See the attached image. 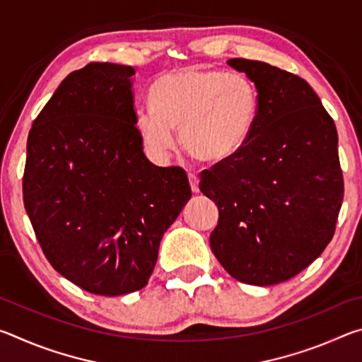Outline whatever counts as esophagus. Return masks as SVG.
Masks as SVG:
<instances>
[{
    "label": "esophagus",
    "instance_id": "esophagus-1",
    "mask_svg": "<svg viewBox=\"0 0 362 362\" xmlns=\"http://www.w3.org/2000/svg\"><path fill=\"white\" fill-rule=\"evenodd\" d=\"M188 180H189V187H192V192L193 193H199V179H198V175L188 174Z\"/></svg>",
    "mask_w": 362,
    "mask_h": 362
}]
</instances>
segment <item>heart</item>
<instances>
[{
    "label": "heart",
    "mask_w": 362,
    "mask_h": 362,
    "mask_svg": "<svg viewBox=\"0 0 362 362\" xmlns=\"http://www.w3.org/2000/svg\"><path fill=\"white\" fill-rule=\"evenodd\" d=\"M153 105L140 107L134 127L148 155L163 163L175 145L174 131L188 155L206 164L236 156L254 131L259 95L243 73L187 66L159 76Z\"/></svg>",
    "instance_id": "obj_1"
}]
</instances>
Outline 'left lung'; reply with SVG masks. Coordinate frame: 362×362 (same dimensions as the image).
<instances>
[{"label":"left lung","mask_w":362,"mask_h":362,"mask_svg":"<svg viewBox=\"0 0 362 362\" xmlns=\"http://www.w3.org/2000/svg\"><path fill=\"white\" fill-rule=\"evenodd\" d=\"M259 95L247 144L201 173L199 189L218 207L211 249L233 278L273 286L322 254L343 201L339 136L311 86L265 62L230 59Z\"/></svg>","instance_id":"1"}]
</instances>
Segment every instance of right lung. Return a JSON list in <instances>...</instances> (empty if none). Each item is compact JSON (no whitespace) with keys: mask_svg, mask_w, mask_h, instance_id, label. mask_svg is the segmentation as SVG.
<instances>
[{"mask_svg":"<svg viewBox=\"0 0 362 362\" xmlns=\"http://www.w3.org/2000/svg\"><path fill=\"white\" fill-rule=\"evenodd\" d=\"M127 65L71 71L33 121L23 204L46 259L97 296L146 286L159 243L192 198L182 168H158L134 127Z\"/></svg>","mask_w":362,"mask_h":362,"instance_id":"add662e5","label":"right lung"}]
</instances>
